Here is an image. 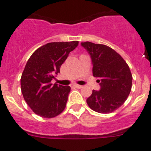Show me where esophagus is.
<instances>
[{
  "label": "esophagus",
  "instance_id": "esophagus-1",
  "mask_svg": "<svg viewBox=\"0 0 151 151\" xmlns=\"http://www.w3.org/2000/svg\"><path fill=\"white\" fill-rule=\"evenodd\" d=\"M74 86L75 88H77V89H81V88H83V86L78 85V84H74Z\"/></svg>",
  "mask_w": 151,
  "mask_h": 151
}]
</instances>
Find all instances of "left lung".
<instances>
[{
  "mask_svg": "<svg viewBox=\"0 0 151 151\" xmlns=\"http://www.w3.org/2000/svg\"><path fill=\"white\" fill-rule=\"evenodd\" d=\"M81 45L90 55L92 74L101 86L99 91L92 90L86 102L96 112L110 114L123 105L129 95L132 83L129 67L121 55L108 46L89 41Z\"/></svg>",
  "mask_w": 151,
  "mask_h": 151,
  "instance_id": "1",
  "label": "left lung"
}]
</instances>
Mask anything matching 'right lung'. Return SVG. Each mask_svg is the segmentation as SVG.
<instances>
[{"label": "right lung", "instance_id": "add662e5", "mask_svg": "<svg viewBox=\"0 0 151 151\" xmlns=\"http://www.w3.org/2000/svg\"><path fill=\"white\" fill-rule=\"evenodd\" d=\"M78 41L52 42L42 46L31 55L21 77V90L31 109L41 117L52 118L65 110L69 86L51 83Z\"/></svg>", "mask_w": 151, "mask_h": 151}]
</instances>
